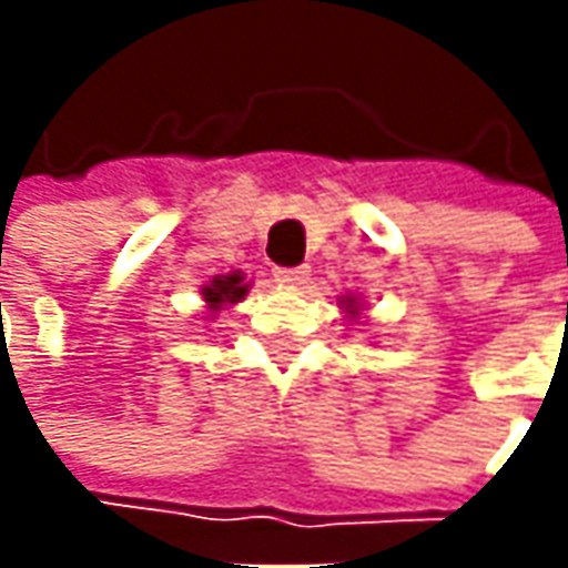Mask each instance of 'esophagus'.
I'll use <instances>...</instances> for the list:
<instances>
[{
  "mask_svg": "<svg viewBox=\"0 0 568 568\" xmlns=\"http://www.w3.org/2000/svg\"><path fill=\"white\" fill-rule=\"evenodd\" d=\"M274 277H277L281 284L300 287V284H306V277H310V268H306V265H303V268H274Z\"/></svg>",
  "mask_w": 568,
  "mask_h": 568,
  "instance_id": "34e87169",
  "label": "esophagus"
}]
</instances>
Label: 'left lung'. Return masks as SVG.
Wrapping results in <instances>:
<instances>
[{"mask_svg":"<svg viewBox=\"0 0 568 568\" xmlns=\"http://www.w3.org/2000/svg\"><path fill=\"white\" fill-rule=\"evenodd\" d=\"M347 303H351V300H347ZM347 310H351V306H347ZM351 313H354V310H351Z\"/></svg>","mask_w":568,"mask_h":568,"instance_id":"left-lung-1","label":"left lung"}]
</instances>
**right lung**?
I'll return each mask as SVG.
<instances>
[{"label":"right lung","mask_w":568,"mask_h":568,"mask_svg":"<svg viewBox=\"0 0 568 568\" xmlns=\"http://www.w3.org/2000/svg\"><path fill=\"white\" fill-rule=\"evenodd\" d=\"M243 294H246L243 277L240 274H227V277H217L211 287H205V303L211 310H221L224 303H236Z\"/></svg>","instance_id":"right-lung-1"}]
</instances>
